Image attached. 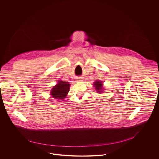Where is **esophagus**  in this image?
<instances>
[{
	"instance_id": "obj_1",
	"label": "esophagus",
	"mask_w": 159,
	"mask_h": 159,
	"mask_svg": "<svg viewBox=\"0 0 159 159\" xmlns=\"http://www.w3.org/2000/svg\"><path fill=\"white\" fill-rule=\"evenodd\" d=\"M77 80H78V81H81V80H82V78H81V77H78V78L77 79Z\"/></svg>"
}]
</instances>
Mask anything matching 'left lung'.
Segmentation results:
<instances>
[{
	"label": "left lung",
	"mask_w": 159,
	"mask_h": 159,
	"mask_svg": "<svg viewBox=\"0 0 159 159\" xmlns=\"http://www.w3.org/2000/svg\"><path fill=\"white\" fill-rule=\"evenodd\" d=\"M94 85L95 89L97 90L96 91H98V93L102 92V91H101L102 87V83L101 81L96 80V82H94Z\"/></svg>",
	"instance_id": "left-lung-1"
}]
</instances>
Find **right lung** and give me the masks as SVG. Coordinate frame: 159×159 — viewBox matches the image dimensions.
<instances>
[{"label":"right lung","instance_id":"1","mask_svg":"<svg viewBox=\"0 0 159 159\" xmlns=\"http://www.w3.org/2000/svg\"><path fill=\"white\" fill-rule=\"evenodd\" d=\"M70 84L68 82L59 81L52 89L51 91L52 96L55 99L63 100L65 99L70 89Z\"/></svg>","mask_w":159,"mask_h":159}]
</instances>
